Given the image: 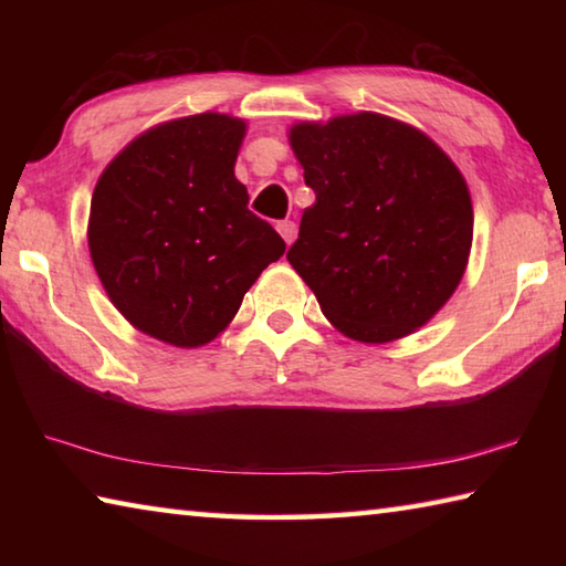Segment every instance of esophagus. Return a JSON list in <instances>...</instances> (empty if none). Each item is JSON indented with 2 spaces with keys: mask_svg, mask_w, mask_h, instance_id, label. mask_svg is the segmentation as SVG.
Instances as JSON below:
<instances>
[{
  "mask_svg": "<svg viewBox=\"0 0 566 566\" xmlns=\"http://www.w3.org/2000/svg\"><path fill=\"white\" fill-rule=\"evenodd\" d=\"M276 232L282 234V239L286 244H292L294 239H296V224L294 222H290V219H286V222H280L276 224Z\"/></svg>",
  "mask_w": 566,
  "mask_h": 566,
  "instance_id": "esophagus-1",
  "label": "esophagus"
}]
</instances>
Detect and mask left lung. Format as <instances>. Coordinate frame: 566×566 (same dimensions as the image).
Wrapping results in <instances>:
<instances>
[{"label": "left lung", "instance_id": "obj_1", "mask_svg": "<svg viewBox=\"0 0 566 566\" xmlns=\"http://www.w3.org/2000/svg\"><path fill=\"white\" fill-rule=\"evenodd\" d=\"M290 145L317 202L286 260L324 317L367 344L427 324L462 282L472 249L462 171L424 132L375 112L294 124Z\"/></svg>", "mask_w": 566, "mask_h": 566}]
</instances>
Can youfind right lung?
<instances>
[{"instance_id": "1", "label": "right lung", "mask_w": 566, "mask_h": 566, "mask_svg": "<svg viewBox=\"0 0 566 566\" xmlns=\"http://www.w3.org/2000/svg\"><path fill=\"white\" fill-rule=\"evenodd\" d=\"M247 124L205 112L129 142L94 187L90 254L139 332L202 347L224 332L284 239L247 209L234 161Z\"/></svg>"}]
</instances>
